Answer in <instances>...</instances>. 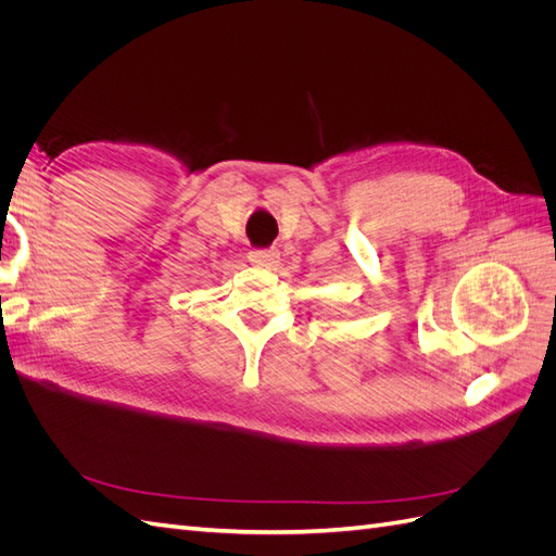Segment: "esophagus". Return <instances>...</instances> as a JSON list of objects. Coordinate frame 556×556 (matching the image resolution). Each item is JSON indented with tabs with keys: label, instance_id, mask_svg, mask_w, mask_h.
I'll list each match as a JSON object with an SVG mask.
<instances>
[{
	"label": "esophagus",
	"instance_id": "obj_1",
	"mask_svg": "<svg viewBox=\"0 0 556 556\" xmlns=\"http://www.w3.org/2000/svg\"><path fill=\"white\" fill-rule=\"evenodd\" d=\"M276 257L278 255L274 250H250L248 252V260L257 266H271L276 262Z\"/></svg>",
	"mask_w": 556,
	"mask_h": 556
}]
</instances>
